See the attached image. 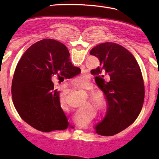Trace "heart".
Returning <instances> with one entry per match:
<instances>
[{
  "label": "heart",
  "instance_id": "1",
  "mask_svg": "<svg viewBox=\"0 0 159 159\" xmlns=\"http://www.w3.org/2000/svg\"><path fill=\"white\" fill-rule=\"evenodd\" d=\"M72 85L76 89L83 91H90L92 89V85L87 81V80H79L77 79L74 80L72 82ZM91 100L93 104L96 108H98L100 111H104L106 109V100L104 98L103 96L98 95V94H93L91 97ZM60 104L61 107L63 108L66 107V99L65 97L60 98Z\"/></svg>",
  "mask_w": 159,
  "mask_h": 159
}]
</instances>
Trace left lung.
Instances as JSON below:
<instances>
[{
	"mask_svg": "<svg viewBox=\"0 0 159 159\" xmlns=\"http://www.w3.org/2000/svg\"><path fill=\"white\" fill-rule=\"evenodd\" d=\"M90 55L100 61V66L91 73L97 76L96 84L107 102L106 116L95 129L100 135L112 136L126 129L139 116L145 96L142 74L134 57L117 43H101L91 50Z\"/></svg>",
	"mask_w": 159,
	"mask_h": 159,
	"instance_id": "8db88e82",
	"label": "left lung"
}]
</instances>
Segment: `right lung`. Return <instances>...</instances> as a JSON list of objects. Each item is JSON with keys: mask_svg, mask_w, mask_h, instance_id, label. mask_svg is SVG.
<instances>
[{"mask_svg": "<svg viewBox=\"0 0 159 159\" xmlns=\"http://www.w3.org/2000/svg\"><path fill=\"white\" fill-rule=\"evenodd\" d=\"M80 72L62 43L44 39L33 44L19 61L12 80V100L20 116L39 131L67 129L70 124L52 79L62 82Z\"/></svg>", "mask_w": 159, "mask_h": 159, "instance_id": "right-lung-1", "label": "right lung"}]
</instances>
